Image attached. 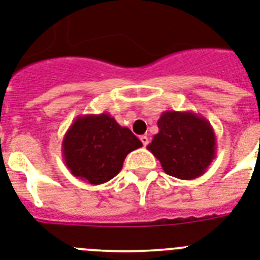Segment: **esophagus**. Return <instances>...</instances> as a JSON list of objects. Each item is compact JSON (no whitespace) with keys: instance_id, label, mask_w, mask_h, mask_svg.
Wrapping results in <instances>:
<instances>
[{"instance_id":"1","label":"esophagus","mask_w":260,"mask_h":260,"mask_svg":"<svg viewBox=\"0 0 260 260\" xmlns=\"http://www.w3.org/2000/svg\"><path fill=\"white\" fill-rule=\"evenodd\" d=\"M140 140H141V143H143L144 147H147L148 143H149V139H148V136H145V135L140 136Z\"/></svg>"}]
</instances>
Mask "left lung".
I'll use <instances>...</instances> for the list:
<instances>
[{
    "label": "left lung",
    "instance_id": "left-lung-1",
    "mask_svg": "<svg viewBox=\"0 0 260 260\" xmlns=\"http://www.w3.org/2000/svg\"><path fill=\"white\" fill-rule=\"evenodd\" d=\"M158 134L147 147L164 172L180 180H193L215 158L217 141L208 120L193 112L165 111L157 121Z\"/></svg>",
    "mask_w": 260,
    "mask_h": 260
}]
</instances>
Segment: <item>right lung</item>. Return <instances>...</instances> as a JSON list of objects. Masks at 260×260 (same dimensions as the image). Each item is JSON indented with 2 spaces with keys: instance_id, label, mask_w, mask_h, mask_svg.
I'll list each match as a JSON object with an SVG mask.
<instances>
[{
  "instance_id": "right-lung-1",
  "label": "right lung",
  "mask_w": 260,
  "mask_h": 260,
  "mask_svg": "<svg viewBox=\"0 0 260 260\" xmlns=\"http://www.w3.org/2000/svg\"><path fill=\"white\" fill-rule=\"evenodd\" d=\"M143 147L129 128L119 125L110 113L79 115L62 141L63 158L73 176L92 185L112 180L126 154Z\"/></svg>"
}]
</instances>
